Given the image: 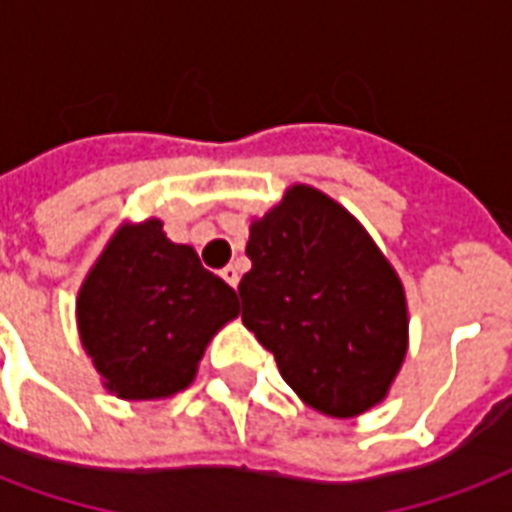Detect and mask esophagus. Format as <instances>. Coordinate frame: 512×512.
<instances>
[{"mask_svg":"<svg viewBox=\"0 0 512 512\" xmlns=\"http://www.w3.org/2000/svg\"><path fill=\"white\" fill-rule=\"evenodd\" d=\"M222 279H225L227 285H238V266H225L222 268Z\"/></svg>","mask_w":512,"mask_h":512,"instance_id":"1","label":"esophagus"}]
</instances>
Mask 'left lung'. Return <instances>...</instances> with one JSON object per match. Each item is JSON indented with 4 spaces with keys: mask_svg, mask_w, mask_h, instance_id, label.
<instances>
[{
    "mask_svg": "<svg viewBox=\"0 0 512 512\" xmlns=\"http://www.w3.org/2000/svg\"><path fill=\"white\" fill-rule=\"evenodd\" d=\"M241 320L274 352L279 374L331 418H352L388 393L407 352V304L369 233L312 187L252 222Z\"/></svg>",
    "mask_w": 512,
    "mask_h": 512,
    "instance_id": "obj_1",
    "label": "left lung"
}]
</instances>
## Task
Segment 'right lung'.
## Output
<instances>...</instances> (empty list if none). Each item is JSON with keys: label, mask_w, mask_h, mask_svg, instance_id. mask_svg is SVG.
<instances>
[{"label": "right lung", "mask_w": 512, "mask_h": 512, "mask_svg": "<svg viewBox=\"0 0 512 512\" xmlns=\"http://www.w3.org/2000/svg\"><path fill=\"white\" fill-rule=\"evenodd\" d=\"M236 314V290L192 246L168 241L160 219L121 230L78 295L81 342L119 399L184 391L208 339Z\"/></svg>", "instance_id": "obj_1"}]
</instances>
